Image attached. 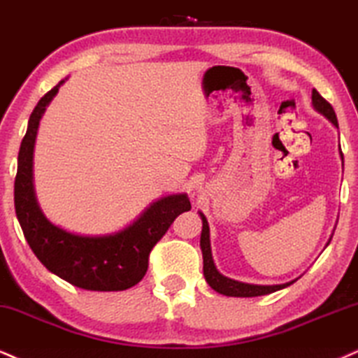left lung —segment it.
Returning <instances> with one entry per match:
<instances>
[{"label":"left lung","instance_id":"1","mask_svg":"<svg viewBox=\"0 0 358 358\" xmlns=\"http://www.w3.org/2000/svg\"><path fill=\"white\" fill-rule=\"evenodd\" d=\"M312 106L317 113H320L322 116L329 119L332 124L338 129L337 116H335L334 108L330 106L327 101H325L322 96L317 92V90H312ZM338 152H341L342 157V166H343V154L341 151V144H338ZM199 215L202 219V232H201V250H202V259H204V277L206 282L210 285V289H214L215 292L227 295V297H259V295H267L272 292H277V290L285 289V287L292 285L295 280L285 282V284H275V285H259V284H247V282H239L229 279V277L222 275L215 267L214 259H213V250H210V231L209 224H207L206 215L199 210ZM330 242V239H329ZM327 242V245H329Z\"/></svg>","mask_w":358,"mask_h":358}]
</instances>
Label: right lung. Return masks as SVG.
<instances>
[{
	"mask_svg": "<svg viewBox=\"0 0 358 358\" xmlns=\"http://www.w3.org/2000/svg\"><path fill=\"white\" fill-rule=\"evenodd\" d=\"M66 79L39 99L29 116L28 129L17 154L16 217L31 250L51 273L85 290H126L143 280L148 272L151 249L167 232L174 219L191 209V202L186 192L167 194L151 202L121 231L101 236L76 234L52 224L38 204L33 182V157L39 121Z\"/></svg>",
	"mask_w": 358,
	"mask_h": 358,
	"instance_id": "right-lung-1",
	"label": "right lung"
}]
</instances>
